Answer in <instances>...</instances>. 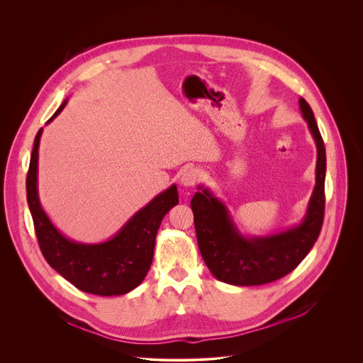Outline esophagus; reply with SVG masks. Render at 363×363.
<instances>
[{"mask_svg": "<svg viewBox=\"0 0 363 363\" xmlns=\"http://www.w3.org/2000/svg\"><path fill=\"white\" fill-rule=\"evenodd\" d=\"M199 179H201V172H199V169H196V168H189V169H186V171L181 175L179 182H181V185H182L184 188H192V186L196 185V182H198Z\"/></svg>", "mask_w": 363, "mask_h": 363, "instance_id": "1", "label": "esophagus"}]
</instances>
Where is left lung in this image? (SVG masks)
<instances>
[{"mask_svg": "<svg viewBox=\"0 0 363 363\" xmlns=\"http://www.w3.org/2000/svg\"><path fill=\"white\" fill-rule=\"evenodd\" d=\"M301 116L316 149V184L303 220L283 231L245 235L237 227L228 206L203 185L191 199L198 247L213 276L233 286H260L293 272L312 250L323 224L326 150L315 115L298 99Z\"/></svg>", "mask_w": 363, "mask_h": 363, "instance_id": "1", "label": "left lung"}]
</instances>
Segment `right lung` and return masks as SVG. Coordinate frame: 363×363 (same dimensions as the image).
<instances>
[{
    "instance_id": "right-lung-1",
    "label": "right lung",
    "mask_w": 363,
    "mask_h": 363,
    "mask_svg": "<svg viewBox=\"0 0 363 363\" xmlns=\"http://www.w3.org/2000/svg\"><path fill=\"white\" fill-rule=\"evenodd\" d=\"M67 100L45 125L60 115ZM41 133L43 128L34 139L26 186L35 235L47 263L82 291L97 296H121L132 291L149 272L162 218L178 203L177 185L172 184L150 199L109 240L91 244L74 241L51 223L40 202L37 174Z\"/></svg>"
}]
</instances>
